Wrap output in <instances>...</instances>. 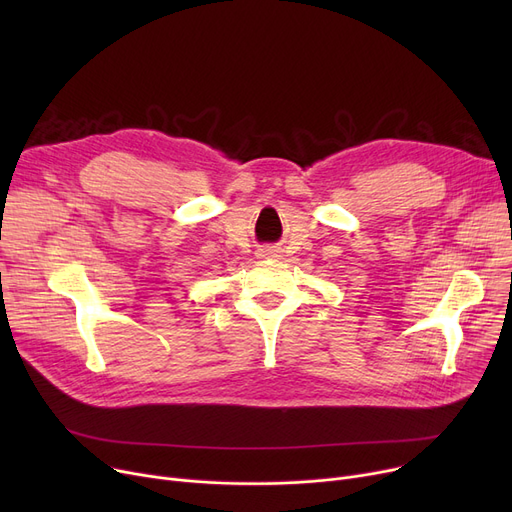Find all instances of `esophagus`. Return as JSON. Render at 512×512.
<instances>
[{
  "instance_id": "esophagus-1",
  "label": "esophagus",
  "mask_w": 512,
  "mask_h": 512,
  "mask_svg": "<svg viewBox=\"0 0 512 512\" xmlns=\"http://www.w3.org/2000/svg\"><path fill=\"white\" fill-rule=\"evenodd\" d=\"M257 257H261V259H276V257H280V249L278 247H263V249L257 251Z\"/></svg>"
}]
</instances>
